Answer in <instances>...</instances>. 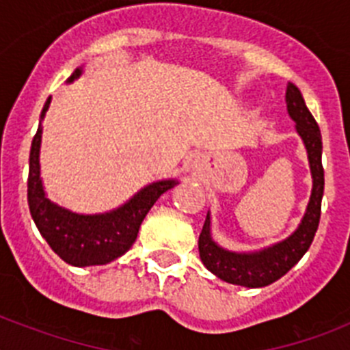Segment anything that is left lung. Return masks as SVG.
I'll return each instance as SVG.
<instances>
[{
    "label": "left lung",
    "mask_w": 350,
    "mask_h": 350,
    "mask_svg": "<svg viewBox=\"0 0 350 350\" xmlns=\"http://www.w3.org/2000/svg\"><path fill=\"white\" fill-rule=\"evenodd\" d=\"M287 113L295 120L296 133L307 148L308 166L312 173V194L303 213L301 222L293 233L280 242L265 249L250 252H234L219 245L212 238L210 230V212L203 224L202 234L198 240L200 258L206 270L212 271L224 282L243 287H265L279 280L296 262L305 256L315 237L321 219V202L324 194V170H323V138L319 126L305 105L301 92L295 83H287L286 91Z\"/></svg>",
    "instance_id": "8db88e82"
}]
</instances>
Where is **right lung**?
I'll list each match as a JSON object with an SVG mask.
<instances>
[{"instance_id":"right-lung-1","label":"right lung","mask_w":350,"mask_h":350,"mask_svg":"<svg viewBox=\"0 0 350 350\" xmlns=\"http://www.w3.org/2000/svg\"><path fill=\"white\" fill-rule=\"evenodd\" d=\"M83 68H77L66 83L82 75ZM51 96L40 113V124L29 152V177H27V205L51 249L71 267H96L116 261L126 254L138 237L142 222L157 198L178 184L177 178H165L145 185L133 194L124 205L103 213H77L51 202L43 189L40 177V148H42V120L45 119Z\"/></svg>"}]
</instances>
